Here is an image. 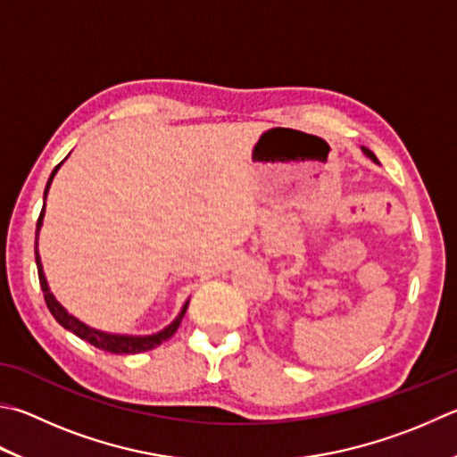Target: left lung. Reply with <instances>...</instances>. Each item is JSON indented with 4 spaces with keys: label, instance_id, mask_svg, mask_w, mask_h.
<instances>
[{
    "label": "left lung",
    "instance_id": "8db88e82",
    "mask_svg": "<svg viewBox=\"0 0 457 457\" xmlns=\"http://www.w3.org/2000/svg\"><path fill=\"white\" fill-rule=\"evenodd\" d=\"M362 153L366 154V157H370V159H372L374 162H378V159H376V154L372 153V151H370V149H366V147H362Z\"/></svg>",
    "mask_w": 457,
    "mask_h": 457
}]
</instances>
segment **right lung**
<instances>
[{"label": "right lung", "instance_id": "obj_1", "mask_svg": "<svg viewBox=\"0 0 457 457\" xmlns=\"http://www.w3.org/2000/svg\"><path fill=\"white\" fill-rule=\"evenodd\" d=\"M63 165V161L59 162V165L54 169V173H51L47 185H46V193H43V209L41 214L37 219V230H36V262H37V274H39V284H41V290H43V296H46V303L49 312L54 314L55 320L67 328L69 332H73L75 336H79L81 340H87L89 344H93L95 348L99 350H105L111 352V354H139V352H147L157 348L159 344H162L165 340H169L170 336L177 332V328L180 326V320H183V316L187 312V306H188V300L180 308V312L177 314V318L165 328L154 332V334H145V336H135V334H111V332H103L97 328H91L85 322H81L79 318H75L73 314H69L67 310L57 303V298L54 296V292L49 290V284L46 278V272H43V264H41V256L37 251V238H39V230L43 225V217H46V199H47V193H49V187L54 183V177L57 175L59 167Z\"/></svg>", "mask_w": 457, "mask_h": 457}]
</instances>
